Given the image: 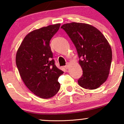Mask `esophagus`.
Instances as JSON below:
<instances>
[{
	"instance_id": "obj_1",
	"label": "esophagus",
	"mask_w": 124,
	"mask_h": 124,
	"mask_svg": "<svg viewBox=\"0 0 124 124\" xmlns=\"http://www.w3.org/2000/svg\"><path fill=\"white\" fill-rule=\"evenodd\" d=\"M64 67H65V68L66 69H68V68H69V64H68V63H67V65H66Z\"/></svg>"
}]
</instances>
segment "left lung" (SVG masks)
Listing matches in <instances>:
<instances>
[{
	"instance_id": "1",
	"label": "left lung",
	"mask_w": 124,
	"mask_h": 124,
	"mask_svg": "<svg viewBox=\"0 0 124 124\" xmlns=\"http://www.w3.org/2000/svg\"><path fill=\"white\" fill-rule=\"evenodd\" d=\"M61 28L77 50L83 70L79 85L86 89H97L107 80L111 68L112 54L107 40L99 30L87 23H71Z\"/></svg>"
}]
</instances>
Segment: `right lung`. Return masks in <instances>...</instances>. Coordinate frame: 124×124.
I'll return each instance as SVG.
<instances>
[{
  "label": "right lung",
  "instance_id": "right-lung-1",
  "mask_svg": "<svg viewBox=\"0 0 124 124\" xmlns=\"http://www.w3.org/2000/svg\"><path fill=\"white\" fill-rule=\"evenodd\" d=\"M60 26L57 23L30 32L16 54V65L23 82L32 93L43 99L52 97L60 88L58 78L64 72L55 65L50 46Z\"/></svg>",
  "mask_w": 124,
  "mask_h": 124
}]
</instances>
